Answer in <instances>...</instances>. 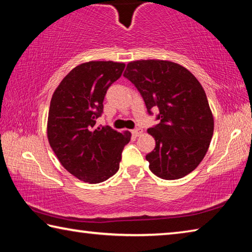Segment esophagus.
<instances>
[{
    "instance_id": "1",
    "label": "esophagus",
    "mask_w": 252,
    "mask_h": 252,
    "mask_svg": "<svg viewBox=\"0 0 252 252\" xmlns=\"http://www.w3.org/2000/svg\"><path fill=\"white\" fill-rule=\"evenodd\" d=\"M142 129H134V130H132V134L133 135H135V136H139L140 134L142 133Z\"/></svg>"
}]
</instances>
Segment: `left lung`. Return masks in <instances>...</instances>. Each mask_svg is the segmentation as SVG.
Wrapping results in <instances>:
<instances>
[{
	"mask_svg": "<svg viewBox=\"0 0 252 252\" xmlns=\"http://www.w3.org/2000/svg\"><path fill=\"white\" fill-rule=\"evenodd\" d=\"M123 76L143 97L149 114L159 110V123L148 129L156 148L146 156L161 179L176 180L203 160L213 134V117L206 92L186 67L163 60L130 62Z\"/></svg>",
	"mask_w": 252,
	"mask_h": 252,
	"instance_id": "8db88e82",
	"label": "left lung"
}]
</instances>
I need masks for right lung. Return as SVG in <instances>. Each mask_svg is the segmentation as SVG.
Returning <instances> with one entry per match:
<instances>
[{
  "label": "right lung",
  "instance_id": "1",
  "mask_svg": "<svg viewBox=\"0 0 252 252\" xmlns=\"http://www.w3.org/2000/svg\"><path fill=\"white\" fill-rule=\"evenodd\" d=\"M125 66L112 61L82 63L61 81L51 99L50 146L63 167L84 182L100 183L116 174L123 148L130 141L129 131L95 126L105 93Z\"/></svg>",
  "mask_w": 252,
  "mask_h": 252
}]
</instances>
